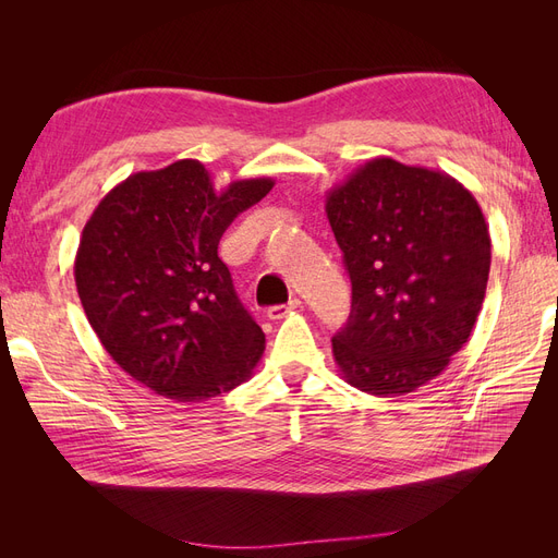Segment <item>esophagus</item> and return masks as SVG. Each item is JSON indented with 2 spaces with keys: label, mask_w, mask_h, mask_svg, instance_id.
<instances>
[{
  "label": "esophagus",
  "mask_w": 558,
  "mask_h": 558,
  "mask_svg": "<svg viewBox=\"0 0 558 558\" xmlns=\"http://www.w3.org/2000/svg\"><path fill=\"white\" fill-rule=\"evenodd\" d=\"M300 307V298H291L289 302H286V305H275V307H269L267 310V316L272 318V320H277V318H283L286 314H291L293 310H298Z\"/></svg>",
  "instance_id": "obj_1"
}]
</instances>
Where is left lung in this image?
Masks as SVG:
<instances>
[{
    "label": "left lung",
    "instance_id": "8db88e82",
    "mask_svg": "<svg viewBox=\"0 0 558 558\" xmlns=\"http://www.w3.org/2000/svg\"><path fill=\"white\" fill-rule=\"evenodd\" d=\"M326 214L351 279L332 337L342 379L379 398L412 393L449 365L482 310L492 238L463 183L373 158L330 189Z\"/></svg>",
    "mask_w": 558,
    "mask_h": 558
}]
</instances>
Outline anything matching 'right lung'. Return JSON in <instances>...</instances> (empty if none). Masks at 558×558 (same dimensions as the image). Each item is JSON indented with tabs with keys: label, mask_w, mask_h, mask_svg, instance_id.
Returning a JSON list of instances; mask_svg holds the SVG:
<instances>
[{
	"label": "right lung",
	"mask_w": 558,
	"mask_h": 558,
	"mask_svg": "<svg viewBox=\"0 0 558 558\" xmlns=\"http://www.w3.org/2000/svg\"><path fill=\"white\" fill-rule=\"evenodd\" d=\"M272 179L214 191L205 165L177 160L111 189L83 228L74 279L109 356L150 391L202 402L246 381L265 332L218 258L228 226Z\"/></svg>",
	"instance_id": "right-lung-1"
}]
</instances>
